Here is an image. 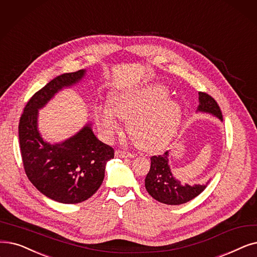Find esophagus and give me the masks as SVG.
Listing matches in <instances>:
<instances>
[{"label": "esophagus", "mask_w": 257, "mask_h": 257, "mask_svg": "<svg viewBox=\"0 0 257 257\" xmlns=\"http://www.w3.org/2000/svg\"><path fill=\"white\" fill-rule=\"evenodd\" d=\"M115 156H117V158H135L136 154H133L129 151H125V150H116Z\"/></svg>", "instance_id": "esophagus-1"}]
</instances>
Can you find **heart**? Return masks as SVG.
Here are the masks:
<instances>
[{
  "label": "heart",
  "instance_id": "obj_1",
  "mask_svg": "<svg viewBox=\"0 0 257 257\" xmlns=\"http://www.w3.org/2000/svg\"><path fill=\"white\" fill-rule=\"evenodd\" d=\"M167 96L168 90L162 85L115 93L110 101L112 109L105 106L98 112V126L107 137H113L120 131L117 115L128 119L130 135L140 147L159 149L174 137L182 116L181 106Z\"/></svg>",
  "mask_w": 257,
  "mask_h": 257
}]
</instances>
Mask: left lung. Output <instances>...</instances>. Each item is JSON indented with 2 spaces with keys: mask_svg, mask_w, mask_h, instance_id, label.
Instances as JSON below:
<instances>
[{
  "mask_svg": "<svg viewBox=\"0 0 257 257\" xmlns=\"http://www.w3.org/2000/svg\"><path fill=\"white\" fill-rule=\"evenodd\" d=\"M197 111L212 113L222 120V114L215 99L206 92H198ZM150 170L145 180L148 193L160 203L167 205H182L202 193L207 184L182 185L173 177L168 165V151L164 154L151 156Z\"/></svg>",
  "mask_w": 257,
  "mask_h": 257,
  "instance_id": "obj_1",
  "label": "left lung"
}]
</instances>
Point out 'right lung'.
Segmentation results:
<instances>
[{
  "instance_id": "obj_1",
  "label": "right lung",
  "mask_w": 257,
  "mask_h": 257,
  "mask_svg": "<svg viewBox=\"0 0 257 257\" xmlns=\"http://www.w3.org/2000/svg\"><path fill=\"white\" fill-rule=\"evenodd\" d=\"M85 70L54 77L27 102L19 122L21 155L28 180L47 197L63 204H77L101 187L105 167L114 149L98 141L86 125L63 143L50 145L38 131V110L64 87L82 80Z\"/></svg>"
}]
</instances>
